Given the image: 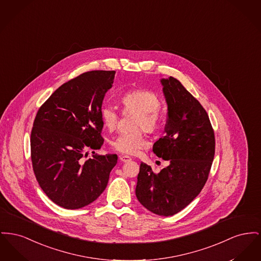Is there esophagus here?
Segmentation results:
<instances>
[{"instance_id":"obj_1","label":"esophagus","mask_w":261,"mask_h":261,"mask_svg":"<svg viewBox=\"0 0 261 261\" xmlns=\"http://www.w3.org/2000/svg\"><path fill=\"white\" fill-rule=\"evenodd\" d=\"M119 159H120V161L123 162V163H127V162H130L132 159L129 156V155H125V154H122V155H120L119 156Z\"/></svg>"}]
</instances>
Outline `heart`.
<instances>
[{"label": "heart", "instance_id": "heart-1", "mask_svg": "<svg viewBox=\"0 0 261 261\" xmlns=\"http://www.w3.org/2000/svg\"><path fill=\"white\" fill-rule=\"evenodd\" d=\"M124 109L134 111L138 114L135 119L134 128L153 132L160 125L159 110L161 100L155 93L147 90H134L125 92L121 97ZM100 116L105 126L114 130L118 122V112L112 106L106 105L100 109ZM113 149L126 154H134L147 146V140L142 131L137 130L130 133H122L111 141Z\"/></svg>", "mask_w": 261, "mask_h": 261}]
</instances>
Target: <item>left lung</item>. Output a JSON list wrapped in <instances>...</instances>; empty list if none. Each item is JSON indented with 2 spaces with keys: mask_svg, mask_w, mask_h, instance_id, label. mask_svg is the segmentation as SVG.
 I'll list each match as a JSON object with an SVG mask.
<instances>
[{
  "mask_svg": "<svg viewBox=\"0 0 261 261\" xmlns=\"http://www.w3.org/2000/svg\"><path fill=\"white\" fill-rule=\"evenodd\" d=\"M168 105L165 136L153 146L169 166L154 173L140 165L136 196L153 214L172 216L198 195L208 179L215 154V136L206 110L175 77L161 80Z\"/></svg>",
  "mask_w": 261,
  "mask_h": 261,
  "instance_id": "obj_1",
  "label": "left lung"
}]
</instances>
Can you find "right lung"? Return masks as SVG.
Instances as JSON below:
<instances>
[{
    "label": "right lung",
    "mask_w": 261,
    "mask_h": 261,
    "mask_svg": "<svg viewBox=\"0 0 261 261\" xmlns=\"http://www.w3.org/2000/svg\"><path fill=\"white\" fill-rule=\"evenodd\" d=\"M114 71H91L63 84L37 111L31 130L32 168L47 196L80 209L105 191L116 154H96L103 144L100 109ZM94 153L86 159L88 150Z\"/></svg>",
    "instance_id": "obj_1"
}]
</instances>
